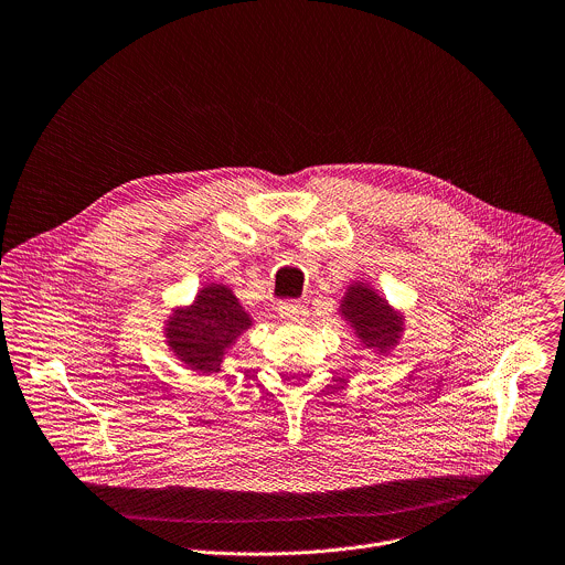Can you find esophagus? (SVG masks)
Masks as SVG:
<instances>
[{
	"label": "esophagus",
	"instance_id": "esophagus-1",
	"mask_svg": "<svg viewBox=\"0 0 565 565\" xmlns=\"http://www.w3.org/2000/svg\"><path fill=\"white\" fill-rule=\"evenodd\" d=\"M308 317V308L299 301L279 303V319L286 323H303Z\"/></svg>",
	"mask_w": 565,
	"mask_h": 565
}]
</instances>
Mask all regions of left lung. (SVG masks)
<instances>
[{"mask_svg": "<svg viewBox=\"0 0 565 565\" xmlns=\"http://www.w3.org/2000/svg\"><path fill=\"white\" fill-rule=\"evenodd\" d=\"M337 312L352 337L372 350L374 359L388 356L404 339L406 312L395 308L372 281L352 279L339 299Z\"/></svg>", "mask_w": 565, "mask_h": 565, "instance_id": "1", "label": "left lung"}]
</instances>
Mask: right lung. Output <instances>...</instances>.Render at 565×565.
I'll return each instance as SVG.
<instances>
[{
    "label": "right lung",
    "instance_id": "1",
    "mask_svg": "<svg viewBox=\"0 0 565 565\" xmlns=\"http://www.w3.org/2000/svg\"><path fill=\"white\" fill-rule=\"evenodd\" d=\"M255 326L253 315L226 284H204L191 303L172 306L161 337L168 352L198 377L222 372L231 348Z\"/></svg>",
    "mask_w": 565,
    "mask_h": 565
}]
</instances>
